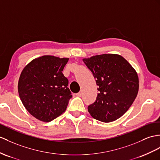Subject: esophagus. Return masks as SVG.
I'll use <instances>...</instances> for the list:
<instances>
[{
	"instance_id": "obj_1",
	"label": "esophagus",
	"mask_w": 160,
	"mask_h": 160,
	"mask_svg": "<svg viewBox=\"0 0 160 160\" xmlns=\"http://www.w3.org/2000/svg\"><path fill=\"white\" fill-rule=\"evenodd\" d=\"M81 95H82V93H81V92H79V93H76V96H78V97H81Z\"/></svg>"
}]
</instances>
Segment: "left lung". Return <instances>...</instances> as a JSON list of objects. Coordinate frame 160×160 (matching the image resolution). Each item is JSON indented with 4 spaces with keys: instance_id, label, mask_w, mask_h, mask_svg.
<instances>
[{
    "instance_id": "1",
    "label": "left lung",
    "mask_w": 160,
    "mask_h": 160,
    "mask_svg": "<svg viewBox=\"0 0 160 160\" xmlns=\"http://www.w3.org/2000/svg\"><path fill=\"white\" fill-rule=\"evenodd\" d=\"M83 61L98 85L96 102L88 109L93 118L108 123L121 118L129 109L138 94L137 72L118 54H102Z\"/></svg>"
}]
</instances>
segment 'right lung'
I'll list each match as a JSON object with an SVG mask.
<instances>
[{"label": "right lung", "mask_w": 160, "mask_h": 160, "mask_svg": "<svg viewBox=\"0 0 160 160\" xmlns=\"http://www.w3.org/2000/svg\"><path fill=\"white\" fill-rule=\"evenodd\" d=\"M68 58L42 56L22 70L18 93L26 109L35 118L49 122L67 109L71 92L62 73Z\"/></svg>", "instance_id": "right-lung-1"}]
</instances>
